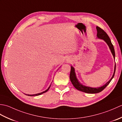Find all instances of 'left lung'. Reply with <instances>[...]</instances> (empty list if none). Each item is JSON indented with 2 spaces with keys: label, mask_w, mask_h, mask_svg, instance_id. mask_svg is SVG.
I'll use <instances>...</instances> for the list:
<instances>
[{
  "label": "left lung",
  "mask_w": 122,
  "mask_h": 122,
  "mask_svg": "<svg viewBox=\"0 0 122 122\" xmlns=\"http://www.w3.org/2000/svg\"><path fill=\"white\" fill-rule=\"evenodd\" d=\"M97 37L98 38L101 39H103L106 42H107L108 46H109L111 52H112V53L113 55L114 58L115 59V54L114 49L113 45H112V42H111V41L110 40V37H108V36L107 35V33H106L102 29H101V28H100L99 27H98V26L97 27ZM115 69H116V65H115L114 72V74L113 75L112 78H111L110 81L107 82L104 85H103V86H101L100 87L92 88L91 87L85 86H84V85H82L81 84H80L78 80H77V79H76V73H75V72H74V69L73 67H72V66L71 67V71H70V79L71 81L72 82V84L73 85V86L76 87L77 90L83 92L85 93H92V94H93V93H99V92H101L102 91L104 90L105 88L108 85V84L110 83V82L111 81V80H112L114 76L115 72Z\"/></svg>",
  "instance_id": "1"
}]
</instances>
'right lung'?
I'll list each match as a JSON object with an SVG mask.
<instances>
[{
    "label": "right lung",
    "instance_id": "add662e5",
    "mask_svg": "<svg viewBox=\"0 0 122 122\" xmlns=\"http://www.w3.org/2000/svg\"><path fill=\"white\" fill-rule=\"evenodd\" d=\"M51 86V85H50ZM50 86H49V87H48V89L46 90L45 91H44V92H41V93H38V94H33V95H27V94H26L27 95H28V96H37V95H41V94H43V93H45V92H47L49 90V89H50Z\"/></svg>",
    "mask_w": 122,
    "mask_h": 122
}]
</instances>
